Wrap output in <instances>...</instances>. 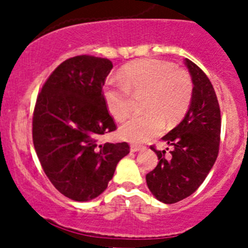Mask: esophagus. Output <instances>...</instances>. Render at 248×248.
Here are the masks:
<instances>
[{
  "label": "esophagus",
  "instance_id": "1",
  "mask_svg": "<svg viewBox=\"0 0 248 248\" xmlns=\"http://www.w3.org/2000/svg\"><path fill=\"white\" fill-rule=\"evenodd\" d=\"M144 149V146H141V145H131V151L132 152H137L139 151V150H142Z\"/></svg>",
  "mask_w": 248,
  "mask_h": 248
}]
</instances>
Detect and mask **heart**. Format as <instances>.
<instances>
[{"mask_svg":"<svg viewBox=\"0 0 248 248\" xmlns=\"http://www.w3.org/2000/svg\"><path fill=\"white\" fill-rule=\"evenodd\" d=\"M146 94L145 114L133 117L120 128V136L132 142H144L162 132L164 120L174 124L191 106L193 82L184 69L163 60L144 59L124 67L120 78H111L103 87L110 114L122 122L133 112V97Z\"/></svg>","mask_w":248,"mask_h":248,"instance_id":"obj_1","label":"heart"}]
</instances>
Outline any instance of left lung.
<instances>
[{
	"label": "left lung",
	"instance_id": "8db88e82",
	"mask_svg": "<svg viewBox=\"0 0 248 248\" xmlns=\"http://www.w3.org/2000/svg\"><path fill=\"white\" fill-rule=\"evenodd\" d=\"M186 66L194 85L191 107L180 124L162 138L171 146L170 157L151 146L159 162L146 174L150 191L166 204L198 189L216 162L221 140V110L214 86L194 62L186 59Z\"/></svg>",
	"mask_w": 248,
	"mask_h": 248
}]
</instances>
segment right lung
<instances>
[{
    "instance_id": "right-lung-1",
    "label": "right lung",
    "mask_w": 248,
    "mask_h": 248,
    "mask_svg": "<svg viewBox=\"0 0 248 248\" xmlns=\"http://www.w3.org/2000/svg\"><path fill=\"white\" fill-rule=\"evenodd\" d=\"M112 62L79 55L62 62L37 96L32 139L41 166L55 188L86 202L108 187L117 163L129 152L126 141L98 144L117 128L103 97Z\"/></svg>"
}]
</instances>
